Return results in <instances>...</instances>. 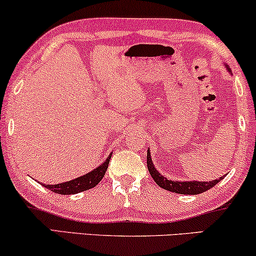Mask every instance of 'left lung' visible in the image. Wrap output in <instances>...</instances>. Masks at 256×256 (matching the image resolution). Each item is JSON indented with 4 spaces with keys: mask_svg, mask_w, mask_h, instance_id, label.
<instances>
[{
    "mask_svg": "<svg viewBox=\"0 0 256 256\" xmlns=\"http://www.w3.org/2000/svg\"><path fill=\"white\" fill-rule=\"evenodd\" d=\"M224 67L228 72L232 74L230 68L228 67L224 63ZM147 167L148 170L150 172L152 180L156 182L158 187L166 189V190L172 192V193L176 194H186V195H196L200 193H204L206 190H209L210 188H213L218 182H220L224 178H220L218 180H212V181H172L168 180L167 178L164 176L160 172L155 168L154 164L152 161L150 152L149 149L147 150Z\"/></svg>",
    "mask_w": 256,
    "mask_h": 256,
    "instance_id": "8db88e82",
    "label": "left lung"
}]
</instances>
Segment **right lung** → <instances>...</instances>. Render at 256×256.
I'll return each mask as SVG.
<instances>
[{"label": "right lung", "mask_w": 256, "mask_h": 256, "mask_svg": "<svg viewBox=\"0 0 256 256\" xmlns=\"http://www.w3.org/2000/svg\"><path fill=\"white\" fill-rule=\"evenodd\" d=\"M110 158H112V154H109L104 164H101L98 167L92 169V172H87V174L74 178V180L61 182V184H41L47 189H50V190L54 192V193L62 194V195L78 194V193H81V192L88 190V189L94 188L95 186L98 184V182L104 178L106 172H107Z\"/></svg>", "instance_id": "1"}]
</instances>
